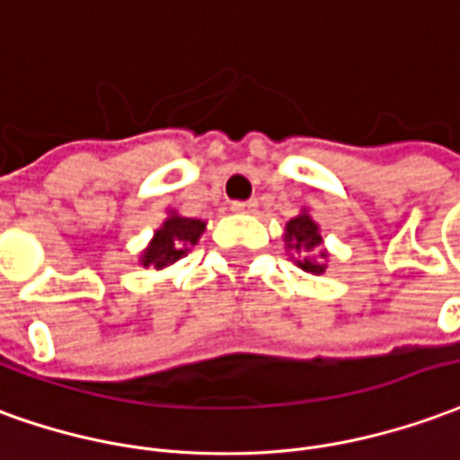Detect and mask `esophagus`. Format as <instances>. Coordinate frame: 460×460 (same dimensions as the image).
<instances>
[{"label":"esophagus","mask_w":460,"mask_h":460,"mask_svg":"<svg viewBox=\"0 0 460 460\" xmlns=\"http://www.w3.org/2000/svg\"><path fill=\"white\" fill-rule=\"evenodd\" d=\"M255 208H257L255 200H235V203L230 205V210H233V213H252Z\"/></svg>","instance_id":"obj_1"}]
</instances>
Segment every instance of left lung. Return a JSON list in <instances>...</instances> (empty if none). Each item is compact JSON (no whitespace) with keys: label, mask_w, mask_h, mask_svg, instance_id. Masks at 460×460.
I'll use <instances>...</instances> for the list:
<instances>
[{"label":"left lung","mask_w":460,"mask_h":460,"mask_svg":"<svg viewBox=\"0 0 460 460\" xmlns=\"http://www.w3.org/2000/svg\"><path fill=\"white\" fill-rule=\"evenodd\" d=\"M285 243H288V250H295L297 255H305L302 260H297V267H302L305 272H312V275H322L327 265V252L320 250V260L314 261L306 255L312 249L322 247V235H319V225L312 220V215L307 210H302L297 217H292L285 227Z\"/></svg>","instance_id":"8db88e82"}]
</instances>
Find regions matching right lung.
Here are the masks:
<instances>
[{
	"instance_id": "right-lung-1",
	"label": "right lung",
	"mask_w": 460,
	"mask_h": 460,
	"mask_svg": "<svg viewBox=\"0 0 460 460\" xmlns=\"http://www.w3.org/2000/svg\"><path fill=\"white\" fill-rule=\"evenodd\" d=\"M205 230L203 220L195 217H183V215L171 213L165 217V223L153 233L151 245L143 250L141 265L143 267H163L178 262L181 257L188 255V250L200 240Z\"/></svg>"
}]
</instances>
